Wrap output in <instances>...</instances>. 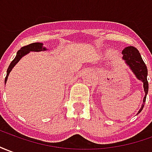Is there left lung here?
<instances>
[{
    "instance_id": "left-lung-1",
    "label": "left lung",
    "mask_w": 152,
    "mask_h": 152,
    "mask_svg": "<svg viewBox=\"0 0 152 152\" xmlns=\"http://www.w3.org/2000/svg\"><path fill=\"white\" fill-rule=\"evenodd\" d=\"M122 59L125 61V64L129 67L134 75L138 80H140L143 83V88L145 92V97L143 98L141 108L138 111L139 114L144 107L145 102H146V95L148 93V82H147V68L145 63L142 59L139 51L133 46L126 47L122 50Z\"/></svg>"
}]
</instances>
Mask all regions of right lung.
<instances>
[{
	"mask_svg": "<svg viewBox=\"0 0 152 152\" xmlns=\"http://www.w3.org/2000/svg\"><path fill=\"white\" fill-rule=\"evenodd\" d=\"M47 49L44 46V44L43 43H33V44H30V45H28L24 46L20 48V50H18V52L16 53V56L15 58L13 59V61L10 63V64L8 67L7 69V73H6V77L5 78V83H6V81H7V78L9 76V74L10 73V71L12 70V69L14 68L15 64L20 60V58L22 57H24L25 55H26L27 54H29L30 52L33 51V52H40V51H46Z\"/></svg>",
	"mask_w": 152,
	"mask_h": 152,
	"instance_id": "1",
	"label": "right lung"
}]
</instances>
